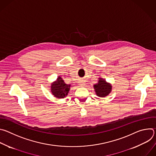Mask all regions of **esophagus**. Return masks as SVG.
I'll use <instances>...</instances> for the list:
<instances>
[{
  "instance_id": "34e87169",
  "label": "esophagus",
  "mask_w": 156,
  "mask_h": 156,
  "mask_svg": "<svg viewBox=\"0 0 156 156\" xmlns=\"http://www.w3.org/2000/svg\"><path fill=\"white\" fill-rule=\"evenodd\" d=\"M79 83H80V86H83L84 85V84H85V83H84V81H80Z\"/></svg>"
}]
</instances>
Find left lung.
<instances>
[{"mask_svg":"<svg viewBox=\"0 0 156 156\" xmlns=\"http://www.w3.org/2000/svg\"><path fill=\"white\" fill-rule=\"evenodd\" d=\"M99 83L94 85V88L95 89L97 96L104 98L110 93L111 90H112V86L106 83L105 81L102 78H99Z\"/></svg>","mask_w":156,"mask_h":156,"instance_id":"8db88e82","label":"left lung"}]
</instances>
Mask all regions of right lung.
I'll list each match as a JSON object with an SVG mask.
<instances>
[{
    "label": "right lung",
    "mask_w": 156,
    "mask_h": 156,
    "mask_svg": "<svg viewBox=\"0 0 156 156\" xmlns=\"http://www.w3.org/2000/svg\"><path fill=\"white\" fill-rule=\"evenodd\" d=\"M70 87V85L65 84L62 78L59 76L57 81L51 85V92L55 97L63 98L67 96Z\"/></svg>",
    "instance_id": "1"
}]
</instances>
